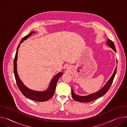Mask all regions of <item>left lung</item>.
<instances>
[{"label": "left lung", "mask_w": 127, "mask_h": 127, "mask_svg": "<svg viewBox=\"0 0 127 127\" xmlns=\"http://www.w3.org/2000/svg\"><path fill=\"white\" fill-rule=\"evenodd\" d=\"M106 44L110 47H111L112 49H113L115 52H116V49L115 44L114 43V42H112L111 40L108 39L107 40ZM117 62H118L117 61ZM117 66H116V67L115 69L114 74H112V75L111 76L110 78L107 82V83H106L105 85L103 86V87H102V88L100 90H99L96 93H93V94L87 95V96H79V95H76L74 93L73 89H72V98L74 100H75L77 101H80L81 102H88L92 101L95 99H97V98H99L100 97L104 95L108 91L109 89L110 88V87L111 85V84L112 83V82H113V81H114V78L115 77L116 72H117Z\"/></svg>", "instance_id": "1"}]
</instances>
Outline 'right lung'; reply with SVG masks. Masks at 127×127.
I'll return each instance as SVG.
<instances>
[{"label":"right lung","instance_id":"1","mask_svg":"<svg viewBox=\"0 0 127 127\" xmlns=\"http://www.w3.org/2000/svg\"><path fill=\"white\" fill-rule=\"evenodd\" d=\"M33 33H35V32L33 31L31 32L30 33H29L28 35L23 37L21 40V42H20L19 46H18V48L17 49L15 59H14V61H13V72H14V75H15V77L16 79L17 85L20 90L22 93V94L25 96H26L28 98H29L30 99H32L36 101L43 102V101H45L48 100L53 96L58 81L60 78V77L63 75V73L61 72L58 73L57 75H56L51 81L48 89L44 91H36L31 90L28 88H27L23 83V82L20 80L19 77L18 72H17V62L18 59V52L19 48L20 47L21 43H22L24 40H26L29 36L32 35Z\"/></svg>","mask_w":127,"mask_h":127}]
</instances>
